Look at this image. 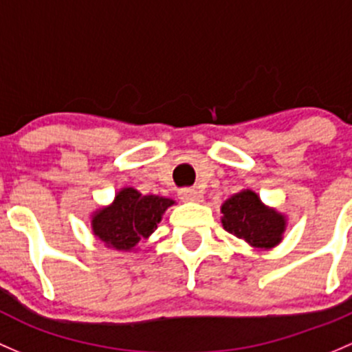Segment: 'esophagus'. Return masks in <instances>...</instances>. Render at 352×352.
Segmentation results:
<instances>
[{
    "mask_svg": "<svg viewBox=\"0 0 352 352\" xmlns=\"http://www.w3.org/2000/svg\"><path fill=\"white\" fill-rule=\"evenodd\" d=\"M179 198L183 201H201L203 195L195 188H183L179 190Z\"/></svg>",
    "mask_w": 352,
    "mask_h": 352,
    "instance_id": "1",
    "label": "esophagus"
}]
</instances>
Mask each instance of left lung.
Segmentation results:
<instances>
[{
    "instance_id": "obj_1",
    "label": "left lung",
    "mask_w": 352,
    "mask_h": 352,
    "mask_svg": "<svg viewBox=\"0 0 352 352\" xmlns=\"http://www.w3.org/2000/svg\"><path fill=\"white\" fill-rule=\"evenodd\" d=\"M223 229L254 248H273L281 241L285 219L267 210L256 193L242 191L222 205Z\"/></svg>"
}]
</instances>
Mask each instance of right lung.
Masks as SVG:
<instances>
[{
	"instance_id": "add662e5",
	"label": "right lung",
	"mask_w": 352,
	"mask_h": 352,
	"mask_svg": "<svg viewBox=\"0 0 352 352\" xmlns=\"http://www.w3.org/2000/svg\"><path fill=\"white\" fill-rule=\"evenodd\" d=\"M173 203L169 198L142 197L133 188H125L117 195L113 205L93 217V232L108 248L130 251L140 239L149 237Z\"/></svg>"
}]
</instances>
